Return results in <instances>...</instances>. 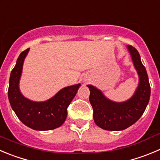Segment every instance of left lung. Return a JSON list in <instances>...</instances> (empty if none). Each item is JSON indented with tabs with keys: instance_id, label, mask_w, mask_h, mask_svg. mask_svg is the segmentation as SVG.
<instances>
[{
	"instance_id": "obj_1",
	"label": "left lung",
	"mask_w": 160,
	"mask_h": 160,
	"mask_svg": "<svg viewBox=\"0 0 160 160\" xmlns=\"http://www.w3.org/2000/svg\"><path fill=\"white\" fill-rule=\"evenodd\" d=\"M135 69L139 76V84L133 97L124 102H114L108 99L95 86L88 85L89 102L93 109V119L100 128L118 131L134 124L144 113L149 101L151 88L145 68L139 52L134 47L127 45Z\"/></svg>"
}]
</instances>
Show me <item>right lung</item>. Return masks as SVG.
Returning <instances> with one entry per match:
<instances>
[{"mask_svg": "<svg viewBox=\"0 0 160 160\" xmlns=\"http://www.w3.org/2000/svg\"><path fill=\"white\" fill-rule=\"evenodd\" d=\"M30 48H27L20 53L11 72L8 91L11 107L19 119L33 130H50L58 128L64 122L68 107L81 84L63 88L46 101L35 102L26 98L20 92L19 83L24 60Z\"/></svg>", "mask_w": 160, "mask_h": 160, "instance_id": "obj_1", "label": "right lung"}]
</instances>
